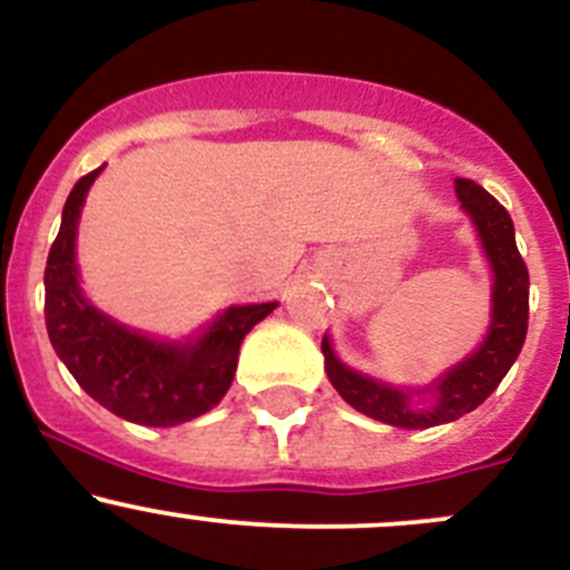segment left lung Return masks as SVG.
<instances>
[{"label": "left lung", "instance_id": "8db88e82", "mask_svg": "<svg viewBox=\"0 0 570 570\" xmlns=\"http://www.w3.org/2000/svg\"><path fill=\"white\" fill-rule=\"evenodd\" d=\"M455 195L461 199V208L472 219L485 257L491 263V272H494L491 326L483 345L425 390H397V386L345 367L334 354L326 334L321 340V351L326 356V375L334 390L340 392V397L351 403L356 412L386 422V425L433 428L469 414L500 386L504 373L513 367L515 356L524 345L527 318H530V274H527L524 257L519 255V246H515L513 219L474 180H455ZM422 391H433L434 403L425 410H416L411 403V395Z\"/></svg>", "mask_w": 570, "mask_h": 570}]
</instances>
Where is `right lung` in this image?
<instances>
[{"label":"right lung","mask_w":570,"mask_h":570,"mask_svg":"<svg viewBox=\"0 0 570 570\" xmlns=\"http://www.w3.org/2000/svg\"><path fill=\"white\" fill-rule=\"evenodd\" d=\"M76 180L46 261V328L81 390L128 422L173 428L210 412L230 390L246 332L277 302L227 307L195 340L167 343L117 324L87 302L76 268V225L92 180Z\"/></svg>","instance_id":"right-lung-1"}]
</instances>
